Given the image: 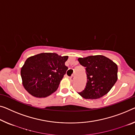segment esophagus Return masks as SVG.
<instances>
[{"instance_id": "1", "label": "esophagus", "mask_w": 135, "mask_h": 135, "mask_svg": "<svg viewBox=\"0 0 135 135\" xmlns=\"http://www.w3.org/2000/svg\"><path fill=\"white\" fill-rule=\"evenodd\" d=\"M70 81H71V82H73L74 80V76L73 75L71 76V77L70 78Z\"/></svg>"}]
</instances>
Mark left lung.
<instances>
[{
	"label": "left lung",
	"instance_id": "8db88e82",
	"mask_svg": "<svg viewBox=\"0 0 135 135\" xmlns=\"http://www.w3.org/2000/svg\"><path fill=\"white\" fill-rule=\"evenodd\" d=\"M78 61L85 67L87 76L85 89L79 94L85 99H96L108 93L117 81V65L102 55L79 57Z\"/></svg>",
	"mask_w": 135,
	"mask_h": 135
}]
</instances>
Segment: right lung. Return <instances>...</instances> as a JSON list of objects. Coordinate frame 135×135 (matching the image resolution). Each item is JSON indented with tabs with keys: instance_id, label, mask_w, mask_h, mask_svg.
<instances>
[{
	"instance_id": "right-lung-1",
	"label": "right lung",
	"mask_w": 135,
	"mask_h": 135,
	"mask_svg": "<svg viewBox=\"0 0 135 135\" xmlns=\"http://www.w3.org/2000/svg\"><path fill=\"white\" fill-rule=\"evenodd\" d=\"M67 56L43 53L31 56L21 68L25 89L36 98H45L56 91L68 70Z\"/></svg>"
}]
</instances>
